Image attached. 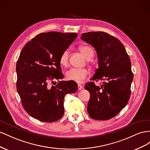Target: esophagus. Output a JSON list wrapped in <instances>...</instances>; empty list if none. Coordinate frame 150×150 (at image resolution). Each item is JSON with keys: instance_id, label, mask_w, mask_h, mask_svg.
Returning <instances> with one entry per match:
<instances>
[{"instance_id": "obj_1", "label": "esophagus", "mask_w": 150, "mask_h": 150, "mask_svg": "<svg viewBox=\"0 0 150 150\" xmlns=\"http://www.w3.org/2000/svg\"><path fill=\"white\" fill-rule=\"evenodd\" d=\"M82 88H83V86H82V85H80V84H78V90H79V91H80V90L82 89Z\"/></svg>"}]
</instances>
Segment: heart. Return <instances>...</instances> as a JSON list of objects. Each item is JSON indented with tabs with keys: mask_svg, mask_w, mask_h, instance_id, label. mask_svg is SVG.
Instances as JSON below:
<instances>
[{
	"mask_svg": "<svg viewBox=\"0 0 150 150\" xmlns=\"http://www.w3.org/2000/svg\"><path fill=\"white\" fill-rule=\"evenodd\" d=\"M80 51L87 59L93 58L94 51L92 47L83 45L80 47ZM60 65L67 67L69 65V51L66 50L62 53L59 59ZM90 75L89 71L86 68H71L66 73V77L68 80L74 81L76 83H83Z\"/></svg>",
	"mask_w": 150,
	"mask_h": 150,
	"instance_id": "obj_1",
	"label": "heart"
}]
</instances>
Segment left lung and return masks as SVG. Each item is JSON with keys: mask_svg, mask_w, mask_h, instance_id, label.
I'll list each match as a JSON object with an SVG mask.
<instances>
[{"mask_svg": "<svg viewBox=\"0 0 150 150\" xmlns=\"http://www.w3.org/2000/svg\"><path fill=\"white\" fill-rule=\"evenodd\" d=\"M81 39L95 48L99 59L92 82L85 87L91 95L88 113L93 119L108 120L117 115L129 101L133 79L130 58L122 42L107 33H85ZM98 80L105 82L97 86L93 81Z\"/></svg>", "mask_w": 150, "mask_h": 150, "instance_id": "8db88e82", "label": "left lung"}]
</instances>
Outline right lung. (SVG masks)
I'll return each mask as SVG.
<instances>
[{
	"label": "right lung",
	"instance_id": "1",
	"mask_svg": "<svg viewBox=\"0 0 150 150\" xmlns=\"http://www.w3.org/2000/svg\"><path fill=\"white\" fill-rule=\"evenodd\" d=\"M76 33H42L28 42L16 64L17 91L24 110L42 122H53L64 114L66 94L77 91L74 81L63 79L59 59L76 38ZM58 79L56 86L48 83Z\"/></svg>",
	"mask_w": 150,
	"mask_h": 150
}]
</instances>
